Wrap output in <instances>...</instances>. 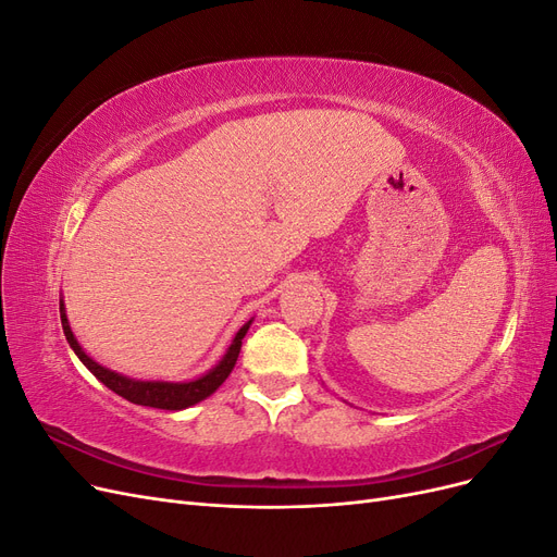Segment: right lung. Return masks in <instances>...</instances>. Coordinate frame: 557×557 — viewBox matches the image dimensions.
<instances>
[{"label": "right lung", "instance_id": "right-lung-1", "mask_svg": "<svg viewBox=\"0 0 557 557\" xmlns=\"http://www.w3.org/2000/svg\"><path fill=\"white\" fill-rule=\"evenodd\" d=\"M60 320H62V330L66 342H70L72 350L78 356V360L86 364L90 372L102 381L109 391H113L115 395L125 397L132 404H141V407H153V409H166V411H181V409H188L193 404L207 399L209 395H213L218 387L223 385V381L230 376V372L237 364L239 358V350H242V339L246 336L252 318L248 323L234 334L232 344L227 346L225 356L218 360L215 367H211L207 374H201L197 379L190 381H139V379H129L113 372V369H107L99 362H95L86 350L81 348V344L76 342V336L70 327V320H66V311H64V301L60 299Z\"/></svg>", "mask_w": 557, "mask_h": 557}]
</instances>
